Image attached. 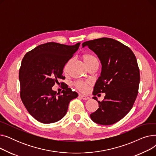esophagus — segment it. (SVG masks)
Wrapping results in <instances>:
<instances>
[{
  "label": "esophagus",
  "instance_id": "34e87169",
  "mask_svg": "<svg viewBox=\"0 0 156 156\" xmlns=\"http://www.w3.org/2000/svg\"><path fill=\"white\" fill-rule=\"evenodd\" d=\"M79 97H81V99H82L83 100H88L90 98L88 97H87V96H85V95H81V94H80L79 95Z\"/></svg>",
  "mask_w": 156,
  "mask_h": 156
}]
</instances>
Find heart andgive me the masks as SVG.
Segmentation results:
<instances>
[{
  "label": "heart",
  "mask_w": 156,
  "mask_h": 156,
  "mask_svg": "<svg viewBox=\"0 0 156 156\" xmlns=\"http://www.w3.org/2000/svg\"><path fill=\"white\" fill-rule=\"evenodd\" d=\"M81 59H82L84 64H85V66L88 68L89 67L92 66L98 65L97 59L94 55H92L91 54L87 53V54H83L82 55H81ZM68 64H69V62L66 64V65L65 68H64L65 71H66ZM74 85H75V87L78 90H79L80 91L83 92H86L88 88V83L87 82H85V81H76V82L74 84Z\"/></svg>",
  "instance_id": "heart-1"
}]
</instances>
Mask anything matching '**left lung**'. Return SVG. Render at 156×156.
I'll list each match as a JSON object with an SVG mask.
<instances>
[{
    "label": "left lung",
    "mask_w": 156,
    "mask_h": 156,
    "mask_svg": "<svg viewBox=\"0 0 156 156\" xmlns=\"http://www.w3.org/2000/svg\"><path fill=\"white\" fill-rule=\"evenodd\" d=\"M82 46L93 51L102 64L93 99L97 101L95 95L105 93L104 99L98 101L99 108L90 118L102 125L116 123L132 109L138 95L140 70L136 57L128 47L110 38L87 41Z\"/></svg>",
    "instance_id": "1"
}]
</instances>
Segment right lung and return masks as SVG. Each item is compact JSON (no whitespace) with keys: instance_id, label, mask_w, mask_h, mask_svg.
Listing matches in <instances>:
<instances>
[{"instance_id":"1","label":"right lung","mask_w":156,"mask_h":156,"mask_svg":"<svg viewBox=\"0 0 156 156\" xmlns=\"http://www.w3.org/2000/svg\"><path fill=\"white\" fill-rule=\"evenodd\" d=\"M80 44L48 42L24 56L19 72L20 97L28 112L38 121L48 124L59 121L66 114L70 101L78 97L66 84L63 85L61 94L52 87L59 79L65 78L64 66Z\"/></svg>"}]
</instances>
